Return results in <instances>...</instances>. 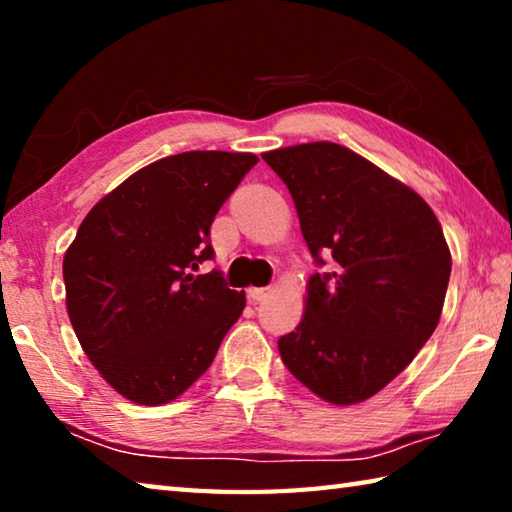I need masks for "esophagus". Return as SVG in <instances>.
Here are the masks:
<instances>
[{"label":"esophagus","instance_id":"1","mask_svg":"<svg viewBox=\"0 0 512 512\" xmlns=\"http://www.w3.org/2000/svg\"><path fill=\"white\" fill-rule=\"evenodd\" d=\"M268 293H271V287H253V289H248V298L253 302H259V300L268 298Z\"/></svg>","mask_w":512,"mask_h":512}]
</instances>
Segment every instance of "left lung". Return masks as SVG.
<instances>
[{"label":"left lung","instance_id":"left-lung-1","mask_svg":"<svg viewBox=\"0 0 512 512\" xmlns=\"http://www.w3.org/2000/svg\"><path fill=\"white\" fill-rule=\"evenodd\" d=\"M296 203L316 266L305 318L280 336L284 366L332 404L379 393L429 341L452 255L422 198L345 146L262 155Z\"/></svg>","mask_w":512,"mask_h":512}]
</instances>
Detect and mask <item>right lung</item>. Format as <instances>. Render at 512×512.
Returning a JSON list of instances; mask_svg holds the SVG:
<instances>
[{
    "label": "right lung",
    "mask_w": 512,
    "mask_h": 512,
    "mask_svg": "<svg viewBox=\"0 0 512 512\" xmlns=\"http://www.w3.org/2000/svg\"><path fill=\"white\" fill-rule=\"evenodd\" d=\"M257 164L253 153L187 151L126 178L92 207L67 248V314L88 359L126 400H176L210 368L246 307L214 257L216 212Z\"/></svg>",
    "instance_id": "1"
}]
</instances>
